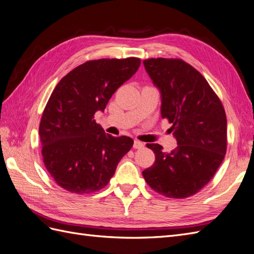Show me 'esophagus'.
Listing matches in <instances>:
<instances>
[{
  "instance_id": "esophagus-1",
  "label": "esophagus",
  "mask_w": 254,
  "mask_h": 254,
  "mask_svg": "<svg viewBox=\"0 0 254 254\" xmlns=\"http://www.w3.org/2000/svg\"><path fill=\"white\" fill-rule=\"evenodd\" d=\"M145 147L144 142H141L139 140H134V148L135 149H142Z\"/></svg>"
}]
</instances>
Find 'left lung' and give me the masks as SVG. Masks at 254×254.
<instances>
[{"label":"left lung","instance_id":"left-lung-1","mask_svg":"<svg viewBox=\"0 0 254 254\" xmlns=\"http://www.w3.org/2000/svg\"><path fill=\"white\" fill-rule=\"evenodd\" d=\"M144 65L160 90L161 116L173 125L178 146L167 153L159 144H147L155 161L142 176L166 197L192 196L211 180L226 153L224 107L204 76L184 60L151 58Z\"/></svg>","mask_w":254,"mask_h":254}]
</instances>
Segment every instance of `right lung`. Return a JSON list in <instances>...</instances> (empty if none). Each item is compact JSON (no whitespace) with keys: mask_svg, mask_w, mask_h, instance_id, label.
<instances>
[{"mask_svg":"<svg viewBox=\"0 0 254 254\" xmlns=\"http://www.w3.org/2000/svg\"><path fill=\"white\" fill-rule=\"evenodd\" d=\"M139 65L134 57L91 60L58 82L40 123L43 161L58 186L83 194L108 185L134 140L106 134L93 118Z\"/></svg>","mask_w":254,"mask_h":254,"instance_id":"right-lung-1","label":"right lung"}]
</instances>
